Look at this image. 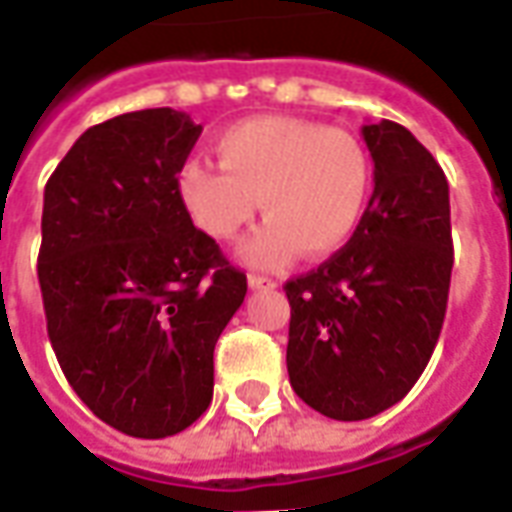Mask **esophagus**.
Segmentation results:
<instances>
[{
    "instance_id": "esophagus-1",
    "label": "esophagus",
    "mask_w": 512,
    "mask_h": 512,
    "mask_svg": "<svg viewBox=\"0 0 512 512\" xmlns=\"http://www.w3.org/2000/svg\"><path fill=\"white\" fill-rule=\"evenodd\" d=\"M249 288L252 290H274L277 288V282L268 277H260V274H249Z\"/></svg>"
}]
</instances>
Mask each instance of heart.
<instances>
[{"label":"heart","mask_w":512,"mask_h":512,"mask_svg":"<svg viewBox=\"0 0 512 512\" xmlns=\"http://www.w3.org/2000/svg\"><path fill=\"white\" fill-rule=\"evenodd\" d=\"M219 164L191 158L178 172V197L202 233L233 241L255 219L268 222L244 244V260L279 268L301 252L329 257L365 216L373 164L359 136L301 117L263 115L224 128Z\"/></svg>","instance_id":"1"}]
</instances>
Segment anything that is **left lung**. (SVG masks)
I'll use <instances>...</instances> for the list:
<instances>
[{
  "label": "left lung",
  "mask_w": 512,
  "mask_h": 512,
  "mask_svg": "<svg viewBox=\"0 0 512 512\" xmlns=\"http://www.w3.org/2000/svg\"><path fill=\"white\" fill-rule=\"evenodd\" d=\"M373 197L351 241L285 282L288 376L323 417H376L428 367L452 274L450 186L439 161L392 120L362 128Z\"/></svg>",
  "instance_id": "8db88e82"
}]
</instances>
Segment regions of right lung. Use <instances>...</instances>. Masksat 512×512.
Instances as JSON below:
<instances>
[{
	"mask_svg": "<svg viewBox=\"0 0 512 512\" xmlns=\"http://www.w3.org/2000/svg\"><path fill=\"white\" fill-rule=\"evenodd\" d=\"M202 126L142 109L87 128L43 191L38 282L62 373L95 417L164 439L213 397V348L246 274L194 227L178 172Z\"/></svg>",
	"mask_w": 512,
	"mask_h": 512,
	"instance_id": "1",
	"label": "right lung"
}]
</instances>
